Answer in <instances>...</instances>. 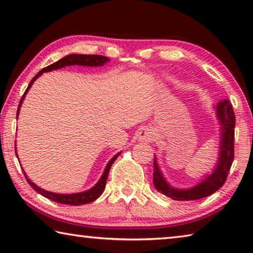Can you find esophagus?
Here are the masks:
<instances>
[{
  "mask_svg": "<svg viewBox=\"0 0 253 253\" xmlns=\"http://www.w3.org/2000/svg\"><path fill=\"white\" fill-rule=\"evenodd\" d=\"M153 135L154 132L149 127H143L142 129L139 130V134H138V138L140 142H151L153 139Z\"/></svg>",
  "mask_w": 253,
  "mask_h": 253,
  "instance_id": "obj_1",
  "label": "esophagus"
}]
</instances>
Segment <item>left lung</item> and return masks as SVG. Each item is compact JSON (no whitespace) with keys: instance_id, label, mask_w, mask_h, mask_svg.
<instances>
[{"instance_id":"8db88e82","label":"left lung","mask_w":253,"mask_h":253,"mask_svg":"<svg viewBox=\"0 0 253 253\" xmlns=\"http://www.w3.org/2000/svg\"><path fill=\"white\" fill-rule=\"evenodd\" d=\"M216 117L220 122V146L216 164L212 173L205 174L204 178L190 188H177L166 181L154 156L153 183L160 193L175 201L200 200L213 194L223 185L230 172L234 158V126L235 116L232 105L228 99L219 101L215 107Z\"/></svg>"}]
</instances>
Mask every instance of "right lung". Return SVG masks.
<instances>
[{
	"label": "right lung",
	"instance_id": "obj_1",
	"mask_svg": "<svg viewBox=\"0 0 253 253\" xmlns=\"http://www.w3.org/2000/svg\"><path fill=\"white\" fill-rule=\"evenodd\" d=\"M109 61V59L107 57H104V55H97V54H69V55H66L65 58L58 60L57 62L52 63V65H50L48 67H45L42 69L41 71H39L37 74V76L33 77V79L30 81V84L28 85L27 90H25L24 95L22 96L20 100V104H19V108L18 111H16V119L19 117V114H20V108L21 106H22V102L24 100V97L27 95L29 89L31 88V85L33 84L34 81H36L39 77L43 74V72H49V71H52V70H57L60 69V68H65L67 66H84V67H101L104 66L105 63H107ZM122 152H119L118 154H116L111 160L108 162V164L106 165V169L104 170V173H102L101 177L99 178V181H98L95 186H92L91 188H89L87 191H84V192H80V193H72V194H59V193H53V192H49V191H45L43 188L39 187L38 185H36L31 179H30L27 174L23 170V173L25 175V177H27V181L29 182L30 185L33 188L34 191L38 192V193L43 195L44 198L49 199L51 201H54V202L57 203H61V204H68V205H83V204H88V203H91L93 201L97 200L99 196L102 194V192L105 190V186H106V182H107V177H108V174H109V170L111 165H113V163L116 161V158L121 155ZM15 154H16V157H18L19 160V156H18V153H16V147H15Z\"/></svg>",
	"mask_w": 253,
	"mask_h": 253
}]
</instances>
